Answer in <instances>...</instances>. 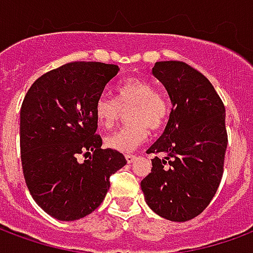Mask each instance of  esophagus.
Wrapping results in <instances>:
<instances>
[{
	"mask_svg": "<svg viewBox=\"0 0 253 253\" xmlns=\"http://www.w3.org/2000/svg\"><path fill=\"white\" fill-rule=\"evenodd\" d=\"M126 160H127V163H128V164H131V163H134V161L137 160V157H135V156H132V154H127Z\"/></svg>",
	"mask_w": 253,
	"mask_h": 253,
	"instance_id": "obj_1",
	"label": "esophagus"
}]
</instances>
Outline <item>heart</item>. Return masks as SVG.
Listing matches in <instances>:
<instances>
[{"mask_svg":"<svg viewBox=\"0 0 253 253\" xmlns=\"http://www.w3.org/2000/svg\"><path fill=\"white\" fill-rule=\"evenodd\" d=\"M128 125L105 138V145L121 153H130L148 139L150 130H160L169 116V103L142 78H127L116 86V100L101 96L94 104V118L101 127H111L128 108Z\"/></svg>","mask_w":253,"mask_h":253,"instance_id":"b5f03b06","label":"heart"}]
</instances>
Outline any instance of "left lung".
<instances>
[{
	"label": "left lung",
	"mask_w": 253,
	"mask_h": 253,
	"mask_svg": "<svg viewBox=\"0 0 253 253\" xmlns=\"http://www.w3.org/2000/svg\"><path fill=\"white\" fill-rule=\"evenodd\" d=\"M152 73L167 89L172 108L163 135L148 149L157 156L141 188L156 214L184 222L209 206L222 179L225 107L211 83L187 63L156 62Z\"/></svg>",
	"instance_id": "8db88e82"
}]
</instances>
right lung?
<instances>
[{"instance_id":"add662e5","label":"right lung","mask_w":253,"mask_h":253,"mask_svg":"<svg viewBox=\"0 0 253 253\" xmlns=\"http://www.w3.org/2000/svg\"><path fill=\"white\" fill-rule=\"evenodd\" d=\"M116 65L70 62L32 84L20 110V150L34 201L51 217L74 221L94 211L125 156L101 149L94 104ZM85 157L84 162L78 160Z\"/></svg>"}]
</instances>
